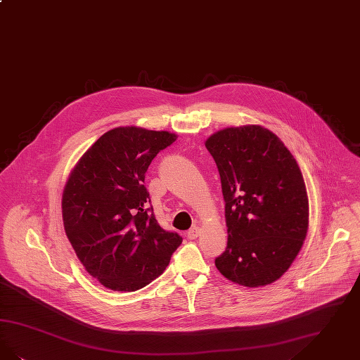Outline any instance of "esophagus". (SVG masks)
<instances>
[{
  "label": "esophagus",
  "instance_id": "34e87169",
  "mask_svg": "<svg viewBox=\"0 0 360 360\" xmlns=\"http://www.w3.org/2000/svg\"><path fill=\"white\" fill-rule=\"evenodd\" d=\"M200 233H201V229L198 226H194V228H191L190 231H187V237L190 240H195L200 236Z\"/></svg>",
  "mask_w": 360,
  "mask_h": 360
}]
</instances>
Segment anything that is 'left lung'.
Listing matches in <instances>:
<instances>
[{"label":"left lung","mask_w":360,"mask_h":360,"mask_svg":"<svg viewBox=\"0 0 360 360\" xmlns=\"http://www.w3.org/2000/svg\"><path fill=\"white\" fill-rule=\"evenodd\" d=\"M205 146L221 176L228 226L217 269L244 287L272 284L307 237L309 205L300 167L277 135L256 124L217 131Z\"/></svg>","instance_id":"1"}]
</instances>
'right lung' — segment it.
<instances>
[{
    "label": "right lung",
    "instance_id": "obj_1",
    "mask_svg": "<svg viewBox=\"0 0 360 360\" xmlns=\"http://www.w3.org/2000/svg\"><path fill=\"white\" fill-rule=\"evenodd\" d=\"M176 141L169 131L116 127L79 159L63 193L65 234L86 272L103 287L134 292L163 274L178 233L159 226L144 174Z\"/></svg>",
    "mask_w": 360,
    "mask_h": 360
}]
</instances>
